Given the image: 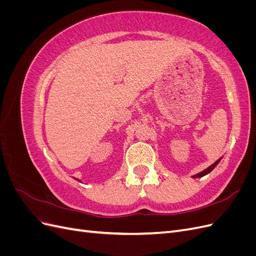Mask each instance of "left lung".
<instances>
[{"mask_svg": "<svg viewBox=\"0 0 256 256\" xmlns=\"http://www.w3.org/2000/svg\"><path fill=\"white\" fill-rule=\"evenodd\" d=\"M221 159L222 158H220V159H218V160H216V162H214V164H212L210 166H208L206 170H204V171H202V172H200L198 174H196V175H193V178H198V177H203V176H205V175H207L208 173H210L212 171V170L216 166H218V164H219V162L221 161Z\"/></svg>", "mask_w": 256, "mask_h": 256, "instance_id": "left-lung-1", "label": "left lung"}]
</instances>
